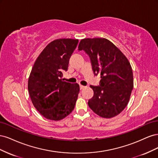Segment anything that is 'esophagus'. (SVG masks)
Instances as JSON below:
<instances>
[{
  "label": "esophagus",
  "instance_id": "esophagus-1",
  "mask_svg": "<svg viewBox=\"0 0 158 158\" xmlns=\"http://www.w3.org/2000/svg\"><path fill=\"white\" fill-rule=\"evenodd\" d=\"M85 86H84V85H80V89H83L84 88H85Z\"/></svg>",
  "mask_w": 158,
  "mask_h": 158
}]
</instances>
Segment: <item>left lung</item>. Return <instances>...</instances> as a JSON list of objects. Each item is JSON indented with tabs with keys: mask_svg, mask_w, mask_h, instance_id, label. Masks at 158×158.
Wrapping results in <instances>:
<instances>
[{
	"mask_svg": "<svg viewBox=\"0 0 158 158\" xmlns=\"http://www.w3.org/2000/svg\"><path fill=\"white\" fill-rule=\"evenodd\" d=\"M78 50L89 55L95 75H101L99 85H90L94 96L88 100L89 107L102 117L117 116L127 106L133 89V73L128 60L105 38L83 39Z\"/></svg>",
	"mask_w": 158,
	"mask_h": 158,
	"instance_id": "obj_1",
	"label": "left lung"
}]
</instances>
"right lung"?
<instances>
[{
	"mask_svg": "<svg viewBox=\"0 0 158 158\" xmlns=\"http://www.w3.org/2000/svg\"><path fill=\"white\" fill-rule=\"evenodd\" d=\"M78 40L59 39L51 41L38 56L28 79V91L33 106L47 119L59 121L73 111L79 85L62 79L68 70L69 59Z\"/></svg>",
	"mask_w": 158,
	"mask_h": 158,
	"instance_id": "obj_1",
	"label": "right lung"
}]
</instances>
